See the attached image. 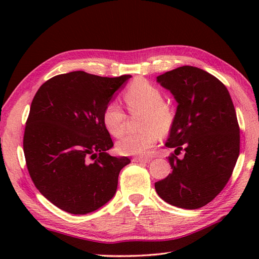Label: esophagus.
Wrapping results in <instances>:
<instances>
[{"mask_svg":"<svg viewBox=\"0 0 259 259\" xmlns=\"http://www.w3.org/2000/svg\"><path fill=\"white\" fill-rule=\"evenodd\" d=\"M151 159L150 158H145V157H135L133 158L134 162H150Z\"/></svg>","mask_w":259,"mask_h":259,"instance_id":"esophagus-1","label":"esophagus"}]
</instances>
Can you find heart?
I'll return each mask as SVG.
<instances>
[{
  "label": "heart",
  "mask_w": 259,
  "mask_h": 259,
  "mask_svg": "<svg viewBox=\"0 0 259 259\" xmlns=\"http://www.w3.org/2000/svg\"><path fill=\"white\" fill-rule=\"evenodd\" d=\"M123 100L131 112L142 111L141 125L144 130L126 134L117 144L121 155L145 156L150 153L161 135L171 130L176 113L171 104L163 100V93L158 87L145 79L133 82L123 93ZM102 122L108 133L120 137L124 130L125 113L117 102L107 103L102 111Z\"/></svg>",
  "instance_id": "heart-1"
}]
</instances>
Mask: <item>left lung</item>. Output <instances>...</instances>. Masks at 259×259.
Masks as SVG:
<instances>
[{
	"mask_svg": "<svg viewBox=\"0 0 259 259\" xmlns=\"http://www.w3.org/2000/svg\"><path fill=\"white\" fill-rule=\"evenodd\" d=\"M157 81L178 102L168 148L172 172L155 184L159 197L170 205L197 209L210 202L233 174L239 156V125L227 88L199 68L184 65ZM181 150L185 157L177 156Z\"/></svg>",
	"mask_w": 259,
	"mask_h": 259,
	"instance_id": "8db88e82",
	"label": "left lung"
}]
</instances>
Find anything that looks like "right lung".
Masks as SVG:
<instances>
[{
    "instance_id": "right-lung-1",
    "label": "right lung",
    "mask_w": 259,
    "mask_h": 259,
    "mask_svg": "<svg viewBox=\"0 0 259 259\" xmlns=\"http://www.w3.org/2000/svg\"><path fill=\"white\" fill-rule=\"evenodd\" d=\"M130 74L107 78L84 71L59 74L33 98L23 150L37 190L62 210L84 214L114 196L126 157H112L102 111Z\"/></svg>"
}]
</instances>
